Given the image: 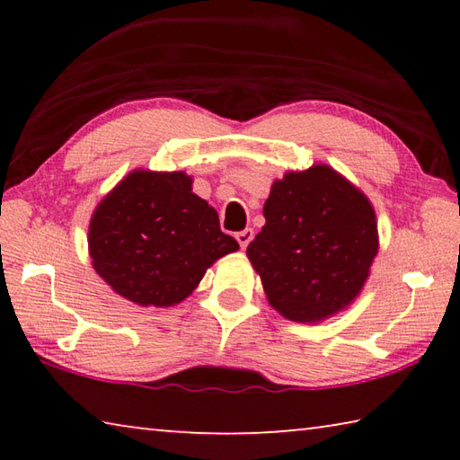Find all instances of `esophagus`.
Returning a JSON list of instances; mask_svg holds the SVG:
<instances>
[{
    "instance_id": "obj_1",
    "label": "esophagus",
    "mask_w": 460,
    "mask_h": 460,
    "mask_svg": "<svg viewBox=\"0 0 460 460\" xmlns=\"http://www.w3.org/2000/svg\"><path fill=\"white\" fill-rule=\"evenodd\" d=\"M235 239L239 241V245L245 249V247L249 245V241L253 239V231H252V229H243V231H239V233H235Z\"/></svg>"
}]
</instances>
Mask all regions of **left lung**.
<instances>
[{
	"label": "left lung",
	"mask_w": 460,
	"mask_h": 460,
	"mask_svg": "<svg viewBox=\"0 0 460 460\" xmlns=\"http://www.w3.org/2000/svg\"><path fill=\"white\" fill-rule=\"evenodd\" d=\"M266 225L247 245L279 314L318 323L351 305L377 255L371 202L332 168L318 164L276 181Z\"/></svg>",
	"instance_id": "left-lung-1"
}]
</instances>
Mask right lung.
<instances>
[{
  "label": "right lung",
  "instance_id": "add662e5",
  "mask_svg": "<svg viewBox=\"0 0 460 460\" xmlns=\"http://www.w3.org/2000/svg\"><path fill=\"white\" fill-rule=\"evenodd\" d=\"M184 172L136 170L101 200L89 227L93 268L142 306L184 300L207 268L239 245Z\"/></svg>",
  "mask_w": 460,
  "mask_h": 460
}]
</instances>
